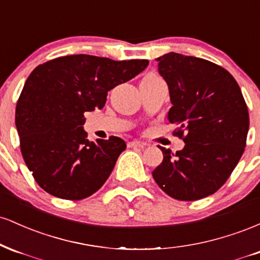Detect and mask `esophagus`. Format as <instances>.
<instances>
[{
    "label": "esophagus",
    "instance_id": "obj_1",
    "mask_svg": "<svg viewBox=\"0 0 260 260\" xmlns=\"http://www.w3.org/2000/svg\"><path fill=\"white\" fill-rule=\"evenodd\" d=\"M147 143L140 142V140H133V142L129 143V147H138V148H145L147 147Z\"/></svg>",
    "mask_w": 260,
    "mask_h": 260
}]
</instances>
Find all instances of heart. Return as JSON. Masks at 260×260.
I'll list each match as a JSON object with an SVG mask.
<instances>
[{"label": "heart", "mask_w": 260, "mask_h": 260, "mask_svg": "<svg viewBox=\"0 0 260 260\" xmlns=\"http://www.w3.org/2000/svg\"><path fill=\"white\" fill-rule=\"evenodd\" d=\"M150 77H156V76H150Z\"/></svg>", "instance_id": "heart-1"}]
</instances>
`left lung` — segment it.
Here are the masks:
<instances>
[{"label":"left lung","instance_id":"obj_1","mask_svg":"<svg viewBox=\"0 0 260 260\" xmlns=\"http://www.w3.org/2000/svg\"><path fill=\"white\" fill-rule=\"evenodd\" d=\"M169 85L170 123L184 148L159 147L162 162L153 171L161 189L178 201L214 194L242 156L249 116L242 91L225 68L207 59L169 52L156 58Z\"/></svg>","mask_w":260,"mask_h":260}]
</instances>
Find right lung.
Here are the masks:
<instances>
[{
  "label": "right lung",
  "instance_id": "right-lung-1",
  "mask_svg": "<svg viewBox=\"0 0 260 260\" xmlns=\"http://www.w3.org/2000/svg\"><path fill=\"white\" fill-rule=\"evenodd\" d=\"M148 64V59L71 55L32 71L18 99L16 127L23 159L44 190L80 201L105 183L126 143L113 136L89 142L84 112L103 109L107 91Z\"/></svg>",
  "mask_w": 260,
  "mask_h": 260
}]
</instances>
